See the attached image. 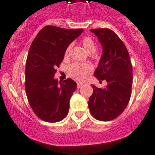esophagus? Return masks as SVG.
Instances as JSON below:
<instances>
[{
  "mask_svg": "<svg viewBox=\"0 0 155 155\" xmlns=\"http://www.w3.org/2000/svg\"><path fill=\"white\" fill-rule=\"evenodd\" d=\"M84 85V84H83V83H80V82H79V83H77V87L78 88H80Z\"/></svg>",
  "mask_w": 155,
  "mask_h": 155,
  "instance_id": "obj_1",
  "label": "esophagus"
}]
</instances>
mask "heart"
<instances>
[{"mask_svg": "<svg viewBox=\"0 0 155 155\" xmlns=\"http://www.w3.org/2000/svg\"><path fill=\"white\" fill-rule=\"evenodd\" d=\"M82 45L85 49V50L88 53H91L93 54L94 52L96 51L97 46L91 37H85L82 39L81 41ZM71 45H68L67 49L64 51V57L68 58L70 54V51H71ZM93 68L90 64H72L68 67V73L71 75V77L77 80H84L89 72L92 71Z\"/></svg>", "mask_w": 155, "mask_h": 155, "instance_id": "1", "label": "heart"}]
</instances>
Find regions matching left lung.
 <instances>
[{
    "mask_svg": "<svg viewBox=\"0 0 155 155\" xmlns=\"http://www.w3.org/2000/svg\"><path fill=\"white\" fill-rule=\"evenodd\" d=\"M102 46V56L94 75L107 86L94 91L88 106L95 119L109 121L121 114L129 102L132 84V66L128 49L115 32L107 28L91 29Z\"/></svg>",
    "mask_w": 155,
    "mask_h": 155,
    "instance_id": "obj_1",
    "label": "left lung"
}]
</instances>
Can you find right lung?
<instances>
[{
	"mask_svg": "<svg viewBox=\"0 0 155 155\" xmlns=\"http://www.w3.org/2000/svg\"><path fill=\"white\" fill-rule=\"evenodd\" d=\"M83 31L46 26L31 43L26 62V94L33 111L42 120L61 121L68 114L76 83L71 79L59 82L54 74L65 49Z\"/></svg>",
	"mask_w": 155,
	"mask_h": 155,
	"instance_id": "add662e5",
	"label": "right lung"
}]
</instances>
